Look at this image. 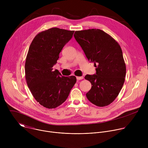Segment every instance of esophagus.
I'll return each instance as SVG.
<instances>
[{
	"mask_svg": "<svg viewBox=\"0 0 148 148\" xmlns=\"http://www.w3.org/2000/svg\"><path fill=\"white\" fill-rule=\"evenodd\" d=\"M76 78H77V79L79 80V79H82L84 77H77Z\"/></svg>",
	"mask_w": 148,
	"mask_h": 148,
	"instance_id": "esophagus-1",
	"label": "esophagus"
}]
</instances>
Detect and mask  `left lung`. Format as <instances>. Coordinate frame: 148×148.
<instances>
[{"label":"left lung","instance_id":"8db88e82","mask_svg":"<svg viewBox=\"0 0 148 148\" xmlns=\"http://www.w3.org/2000/svg\"><path fill=\"white\" fill-rule=\"evenodd\" d=\"M74 36L96 67V74L85 76L92 85L87 98L97 106H107L117 97L125 81L126 66L122 49L111 36L100 29L76 31Z\"/></svg>","mask_w":148,"mask_h":148}]
</instances>
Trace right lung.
<instances>
[{"instance_id":"right-lung-1","label":"right lung","mask_w":148,"mask_h":148,"mask_svg":"<svg viewBox=\"0 0 148 148\" xmlns=\"http://www.w3.org/2000/svg\"><path fill=\"white\" fill-rule=\"evenodd\" d=\"M74 32L51 28L37 34L29 47L25 63L26 82L36 100L47 108H55L64 102L76 82L75 76L64 77L53 70Z\"/></svg>"}]
</instances>
